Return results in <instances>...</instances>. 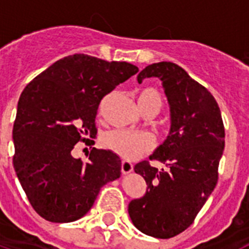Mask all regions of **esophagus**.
<instances>
[{
  "label": "esophagus",
  "instance_id": "1",
  "mask_svg": "<svg viewBox=\"0 0 249 249\" xmlns=\"http://www.w3.org/2000/svg\"><path fill=\"white\" fill-rule=\"evenodd\" d=\"M121 169H122V172L124 173V175L131 173L132 171H133V164H132L131 162H128V160H122V163H121Z\"/></svg>",
  "mask_w": 249,
  "mask_h": 249
}]
</instances>
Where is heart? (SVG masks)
<instances>
[{"label":"heart","instance_id":"heart-1","mask_svg":"<svg viewBox=\"0 0 249 249\" xmlns=\"http://www.w3.org/2000/svg\"><path fill=\"white\" fill-rule=\"evenodd\" d=\"M138 106L142 113L151 111L160 112L162 107L160 94L155 89H144L138 93ZM105 148L113 152L120 157L135 160L147 155L155 148V138L148 133H133L127 131H111L102 138Z\"/></svg>","mask_w":249,"mask_h":249}]
</instances>
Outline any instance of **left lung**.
<instances>
[{
  "instance_id": "left-lung-1",
  "label": "left lung",
  "mask_w": 249,
  "mask_h": 249,
  "mask_svg": "<svg viewBox=\"0 0 249 249\" xmlns=\"http://www.w3.org/2000/svg\"><path fill=\"white\" fill-rule=\"evenodd\" d=\"M157 77L162 81L171 112V129L149 160L135 166L144 178L143 197L128 204L135 227L147 236L171 238L190 227L218 181V166L224 149L221 109L211 92L172 62L147 66L138 83Z\"/></svg>"
}]
</instances>
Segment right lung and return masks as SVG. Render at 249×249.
<instances>
[{"label": "right lung", "mask_w": 249, "mask_h": 249, "mask_svg": "<svg viewBox=\"0 0 249 249\" xmlns=\"http://www.w3.org/2000/svg\"><path fill=\"white\" fill-rule=\"evenodd\" d=\"M138 72L127 62L83 53L63 57L21 93L13 167L31 206L46 221L68 223L91 210L102 186L121 176V160L92 148L87 162L72 156L77 142L93 144L100 102Z\"/></svg>", "instance_id": "obj_1"}]
</instances>
